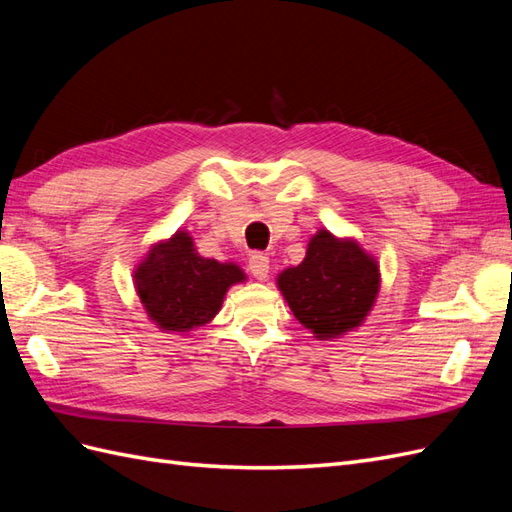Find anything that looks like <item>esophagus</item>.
<instances>
[{"label": "esophagus", "instance_id": "34e87169", "mask_svg": "<svg viewBox=\"0 0 512 512\" xmlns=\"http://www.w3.org/2000/svg\"><path fill=\"white\" fill-rule=\"evenodd\" d=\"M247 267H250V273L256 277V280H267L269 277V258L260 252H254L250 256V262H247Z\"/></svg>", "mask_w": 512, "mask_h": 512}]
</instances>
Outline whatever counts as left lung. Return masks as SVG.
<instances>
[{
  "label": "left lung",
  "instance_id": "left-lung-1",
  "mask_svg": "<svg viewBox=\"0 0 512 512\" xmlns=\"http://www.w3.org/2000/svg\"><path fill=\"white\" fill-rule=\"evenodd\" d=\"M380 265L352 237L320 228L301 265L277 275V288L305 329L320 342L359 329L380 292Z\"/></svg>",
  "mask_w": 512,
  "mask_h": 512
}]
</instances>
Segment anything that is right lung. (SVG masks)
I'll return each instance as SVG.
<instances>
[{
    "instance_id": "add662e5",
    "label": "right lung",
    "mask_w": 512,
    "mask_h": 512,
    "mask_svg": "<svg viewBox=\"0 0 512 512\" xmlns=\"http://www.w3.org/2000/svg\"><path fill=\"white\" fill-rule=\"evenodd\" d=\"M132 277L147 318L162 333L175 335L205 327L218 316L228 288L247 280L237 262L200 256L183 228L151 243Z\"/></svg>"
}]
</instances>
